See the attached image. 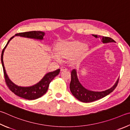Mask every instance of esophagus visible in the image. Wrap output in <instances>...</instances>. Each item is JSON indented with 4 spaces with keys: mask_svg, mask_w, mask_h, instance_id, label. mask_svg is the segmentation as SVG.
Returning a JSON list of instances; mask_svg holds the SVG:
<instances>
[{
    "mask_svg": "<svg viewBox=\"0 0 130 130\" xmlns=\"http://www.w3.org/2000/svg\"><path fill=\"white\" fill-rule=\"evenodd\" d=\"M67 69L65 67H61V68H60V71L61 72L67 71Z\"/></svg>",
    "mask_w": 130,
    "mask_h": 130,
    "instance_id": "34e87169",
    "label": "esophagus"
}]
</instances>
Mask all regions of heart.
<instances>
[{
	"label": "heart",
	"mask_w": 130,
	"mask_h": 130,
	"mask_svg": "<svg viewBox=\"0 0 130 130\" xmlns=\"http://www.w3.org/2000/svg\"><path fill=\"white\" fill-rule=\"evenodd\" d=\"M88 47L77 40L60 41L55 45V52L52 56L58 61L60 59H69L72 63L79 62L85 57Z\"/></svg>",
	"instance_id": "1"
}]
</instances>
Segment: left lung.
I'll list each match as a JSON object with an SVG mask.
<instances>
[{
    "label": "left lung",
    "instance_id": "8db88e82",
    "mask_svg": "<svg viewBox=\"0 0 130 130\" xmlns=\"http://www.w3.org/2000/svg\"><path fill=\"white\" fill-rule=\"evenodd\" d=\"M95 38H101V41L103 43H108V42H113L115 41L111 38L108 37L97 36L96 35H92ZM119 78L115 84L110 89L102 91H93L86 89L82 85L78 79L77 71L75 69H73L71 72V82L70 84V90L71 93L74 96H75L78 100L82 102L89 103L93 101H96L100 99L105 97L110 93H111L116 88L118 83Z\"/></svg>",
    "mask_w": 130,
    "mask_h": 130
}]
</instances>
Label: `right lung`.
<instances>
[{
    "label": "right lung",
    "mask_w": 130,
    "mask_h": 130,
    "mask_svg": "<svg viewBox=\"0 0 130 130\" xmlns=\"http://www.w3.org/2000/svg\"><path fill=\"white\" fill-rule=\"evenodd\" d=\"M45 35V33L41 31H30V32H26L19 33V34H15V36H21L24 37H27V38L30 39H34L37 40H43V37ZM15 36H12L11 38L8 41L7 43L6 46L4 47V49L2 51V56H1V61L2 64L3 66L4 78H5V81L6 84L9 90L13 93L16 94L20 97L26 99L28 100H34L36 99L41 97L48 90L49 88V84L51 83L52 80L54 78L59 74L60 69H58L55 70L54 72H49L44 75V77L41 79L40 81H39L38 83L34 85L28 87H22L16 85L14 83L12 82L10 79L9 78L7 74L6 73V71L4 66L3 62V54L5 49L6 48L8 44L11 40Z\"/></svg>",
    "instance_id": "right-lung-1"
}]
</instances>
